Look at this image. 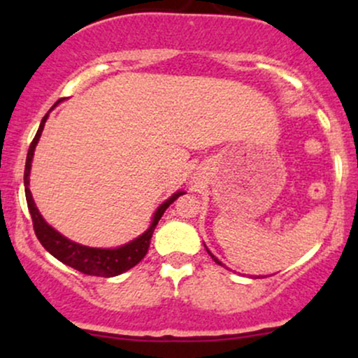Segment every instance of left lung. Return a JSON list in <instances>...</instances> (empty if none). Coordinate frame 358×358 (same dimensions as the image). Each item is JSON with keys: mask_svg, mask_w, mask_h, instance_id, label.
<instances>
[{"mask_svg": "<svg viewBox=\"0 0 358 358\" xmlns=\"http://www.w3.org/2000/svg\"><path fill=\"white\" fill-rule=\"evenodd\" d=\"M203 245H205V244H203ZM205 249H207V252H208V256H210V257H212V259H213V261H215V262H217V264H219V266H224V264H222V262H220V261H219V259H217V257H215V256H213V254H212V252H210V250H208V248H207V245H205Z\"/></svg>", "mask_w": 358, "mask_h": 358, "instance_id": "obj_1", "label": "left lung"}]
</instances>
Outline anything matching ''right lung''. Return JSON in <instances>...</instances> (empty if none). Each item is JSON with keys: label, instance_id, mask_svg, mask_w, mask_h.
<instances>
[{"label": "right lung", "instance_id": "obj_1", "mask_svg": "<svg viewBox=\"0 0 358 358\" xmlns=\"http://www.w3.org/2000/svg\"><path fill=\"white\" fill-rule=\"evenodd\" d=\"M60 101H57V104H59ZM55 106H53V108H55ZM47 119H48V113L45 114L42 122H40V127L38 131H36L34 141H31L30 148H28L27 165H24V195H27L28 210H30L31 220H34V229H35L36 237H38L40 244H42L53 257L59 259L60 262L71 266L73 269L80 271V273L89 274V276L113 278V276H117V274L126 273V271L134 268V266H136L138 262L146 256L148 249H150L151 236H153L156 225H158V220L162 219V215L165 213L166 208L170 207V205L173 203L180 195H183L185 192H180V190L175 192L170 199L165 200V202L156 208L150 227H148L141 236L136 237V239L129 241L127 244L119 245V248H113V249L89 248V245L77 244V242L67 239V237L62 236L59 231H55L50 224H47V220L43 219L42 213H40L38 208H36L34 196H31L30 187H28V185H30V170H31V162H34L35 148L38 145L40 136H42V131H43L45 122H47Z\"/></svg>", "mask_w": 358, "mask_h": 358}]
</instances>
